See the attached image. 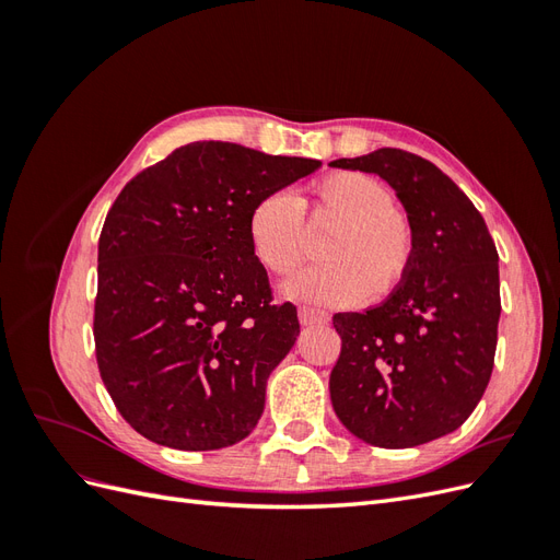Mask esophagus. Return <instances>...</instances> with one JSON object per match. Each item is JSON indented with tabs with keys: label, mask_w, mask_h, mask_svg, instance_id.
Returning <instances> with one entry per match:
<instances>
[{
	"label": "esophagus",
	"mask_w": 560,
	"mask_h": 560,
	"mask_svg": "<svg viewBox=\"0 0 560 560\" xmlns=\"http://www.w3.org/2000/svg\"><path fill=\"white\" fill-rule=\"evenodd\" d=\"M299 322L303 327H313V325H329V315L319 313L315 308H299Z\"/></svg>",
	"instance_id": "34e87169"
}]
</instances>
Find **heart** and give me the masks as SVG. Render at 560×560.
<instances>
[{
    "label": "heart",
    "mask_w": 560,
    "mask_h": 560,
    "mask_svg": "<svg viewBox=\"0 0 560 560\" xmlns=\"http://www.w3.org/2000/svg\"><path fill=\"white\" fill-rule=\"evenodd\" d=\"M308 226H334L322 245L327 264L282 284L284 296L354 306L369 294H393L409 273L411 226L395 208V194L376 177L331 173L315 182L301 202L282 191L264 196L247 224L254 259L268 273L292 276L308 257Z\"/></svg>",
    "instance_id": "obj_1"
}]
</instances>
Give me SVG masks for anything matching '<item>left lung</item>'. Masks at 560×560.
Here are the masks:
<instances>
[{
	"label": "left lung",
	"instance_id": "obj_1",
	"mask_svg": "<svg viewBox=\"0 0 560 560\" xmlns=\"http://www.w3.org/2000/svg\"><path fill=\"white\" fill-rule=\"evenodd\" d=\"M329 165L385 179L413 233V261L397 290L366 313L334 315V411L371 446L428 444L463 425L493 374L495 243L474 202L425 159L385 147Z\"/></svg>",
	"mask_w": 560,
	"mask_h": 560
}]
</instances>
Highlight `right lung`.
Returning a JSON list of instances; mask_svg holds the SVG:
<instances>
[{"label":"right lung","mask_w":560,"mask_h":560,"mask_svg":"<svg viewBox=\"0 0 560 560\" xmlns=\"http://www.w3.org/2000/svg\"><path fill=\"white\" fill-rule=\"evenodd\" d=\"M319 165L191 142L118 194L97 245L95 354L118 413L149 442L217 451L257 428L299 319L292 303L270 306L249 214Z\"/></svg>","instance_id":"right-lung-1"}]
</instances>
